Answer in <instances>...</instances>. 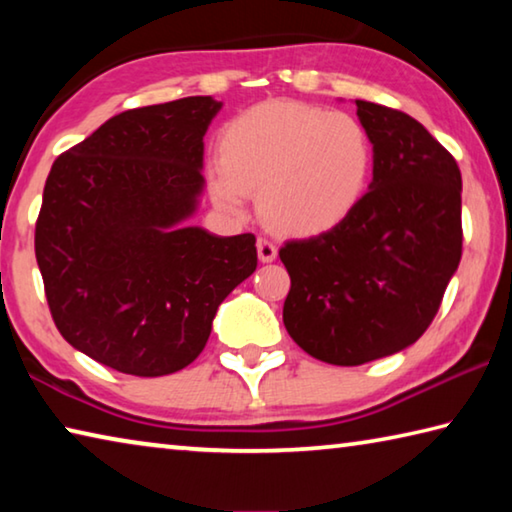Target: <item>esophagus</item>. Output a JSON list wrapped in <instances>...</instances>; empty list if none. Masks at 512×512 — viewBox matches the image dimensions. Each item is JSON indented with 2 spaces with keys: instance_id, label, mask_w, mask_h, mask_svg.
<instances>
[{
  "instance_id": "34e87169",
  "label": "esophagus",
  "mask_w": 512,
  "mask_h": 512,
  "mask_svg": "<svg viewBox=\"0 0 512 512\" xmlns=\"http://www.w3.org/2000/svg\"><path fill=\"white\" fill-rule=\"evenodd\" d=\"M257 257H259V262H264V264L275 262L277 246L268 239H257Z\"/></svg>"
}]
</instances>
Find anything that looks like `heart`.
<instances>
[{
  "mask_svg": "<svg viewBox=\"0 0 512 512\" xmlns=\"http://www.w3.org/2000/svg\"><path fill=\"white\" fill-rule=\"evenodd\" d=\"M216 158L210 196L219 210L244 214L253 192L275 230L318 237L348 221L366 198L375 144L350 112L273 99L221 128Z\"/></svg>",
  "mask_w": 512,
  "mask_h": 512,
  "instance_id": "1",
  "label": "heart"
}]
</instances>
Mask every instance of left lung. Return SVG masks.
<instances>
[{
	"mask_svg": "<svg viewBox=\"0 0 512 512\" xmlns=\"http://www.w3.org/2000/svg\"><path fill=\"white\" fill-rule=\"evenodd\" d=\"M375 144L361 205L325 235L280 248L291 277L284 327L332 366L409 348L438 314L463 253L461 169L420 121L357 101Z\"/></svg>",
	"mask_w": 512,
	"mask_h": 512,
	"instance_id": "left-lung-1",
	"label": "left lung"
}]
</instances>
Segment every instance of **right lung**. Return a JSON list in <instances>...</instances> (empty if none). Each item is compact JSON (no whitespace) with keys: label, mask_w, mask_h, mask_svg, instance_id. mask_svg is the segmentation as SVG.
<instances>
[{"label":"right lung","mask_w":512,"mask_h":512,"mask_svg":"<svg viewBox=\"0 0 512 512\" xmlns=\"http://www.w3.org/2000/svg\"><path fill=\"white\" fill-rule=\"evenodd\" d=\"M223 103L126 110L58 155L36 223L51 318L90 359L162 377L203 352L228 293L257 268L255 235L187 225L203 192V137Z\"/></svg>","instance_id":"add662e5"}]
</instances>
